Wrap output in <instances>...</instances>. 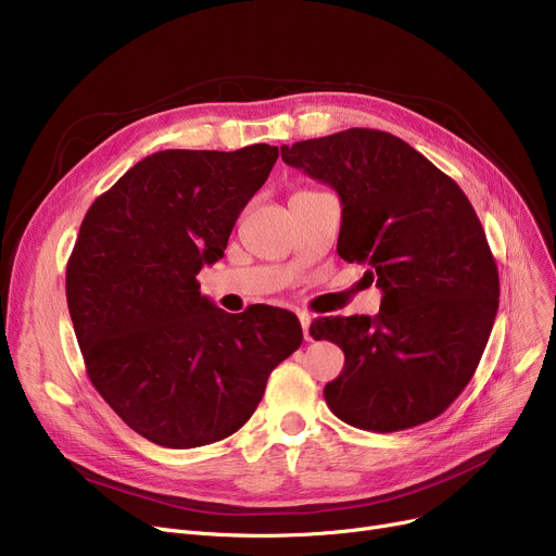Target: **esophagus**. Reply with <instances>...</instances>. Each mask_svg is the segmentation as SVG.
<instances>
[{
    "label": "esophagus",
    "mask_w": 556,
    "mask_h": 556,
    "mask_svg": "<svg viewBox=\"0 0 556 556\" xmlns=\"http://www.w3.org/2000/svg\"><path fill=\"white\" fill-rule=\"evenodd\" d=\"M298 318H300V325H302L304 338H306V341H313V336H311V323H313V318L308 316V313H298Z\"/></svg>",
    "instance_id": "1"
}]
</instances>
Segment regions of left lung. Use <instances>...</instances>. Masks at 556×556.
I'll return each instance as SVG.
<instances>
[{"label": "left lung", "mask_w": 556, "mask_h": 556, "mask_svg": "<svg viewBox=\"0 0 556 556\" xmlns=\"http://www.w3.org/2000/svg\"><path fill=\"white\" fill-rule=\"evenodd\" d=\"M286 165L341 198L338 254L381 288L375 318H320L316 341L345 354L325 400L343 422L400 431L462 395L497 316L500 279L464 190L402 138L345 129L281 144Z\"/></svg>", "instance_id": "1"}]
</instances>
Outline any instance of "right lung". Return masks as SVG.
<instances>
[{"label":"right lung","instance_id":"obj_1","mask_svg":"<svg viewBox=\"0 0 556 556\" xmlns=\"http://www.w3.org/2000/svg\"><path fill=\"white\" fill-rule=\"evenodd\" d=\"M275 144L163 150L92 202L67 261L72 325L98 393L148 441L188 450L231 437L270 372L302 345L295 313L238 316L200 293L240 211L268 179Z\"/></svg>","mask_w":556,"mask_h":556}]
</instances>
